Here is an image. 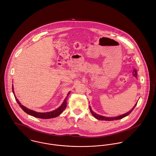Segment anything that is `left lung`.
<instances>
[{
  "label": "left lung",
  "mask_w": 156,
  "mask_h": 156,
  "mask_svg": "<svg viewBox=\"0 0 156 156\" xmlns=\"http://www.w3.org/2000/svg\"><path fill=\"white\" fill-rule=\"evenodd\" d=\"M137 103L134 105V106L127 113L123 114L122 115H120V116H116V117H105V116H101V115H99L98 114H96V113H94V111L92 110V108L90 107V105H89V108H90V112L92 114V115L94 116V117L98 119V120H101V121H115V120H119V119H122L125 118V116H128V115H129L131 113V112L133 110V109L135 108L136 105H137Z\"/></svg>",
  "instance_id": "left-lung-1"
}]
</instances>
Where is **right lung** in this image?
I'll return each mask as SVG.
<instances>
[{
	"instance_id": "1",
	"label": "right lung",
	"mask_w": 156,
	"mask_h": 156,
	"mask_svg": "<svg viewBox=\"0 0 156 156\" xmlns=\"http://www.w3.org/2000/svg\"><path fill=\"white\" fill-rule=\"evenodd\" d=\"M12 92L14 95V97L16 98V100L17 101V102L18 103V104H19V106L21 107V108L27 114L31 115L32 116H34L35 118H40V119H51V118H54L55 117H57L58 116H59L62 112L65 110V108H66V104H67V99L68 98V96L70 94V92L67 94V96L65 98L62 104V105L57 108V109H55V110H53L52 112H46V113H40V112H35L34 110H32L31 109H29L28 108H27L26 107L23 106V105L21 104V103L20 102V101L18 100V99L16 98L15 94H14V86L13 84L12 85Z\"/></svg>"
}]
</instances>
